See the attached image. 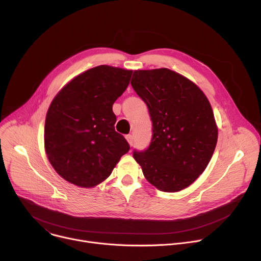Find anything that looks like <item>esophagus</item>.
Segmentation results:
<instances>
[{
  "label": "esophagus",
  "mask_w": 261,
  "mask_h": 261,
  "mask_svg": "<svg viewBox=\"0 0 261 261\" xmlns=\"http://www.w3.org/2000/svg\"><path fill=\"white\" fill-rule=\"evenodd\" d=\"M126 138H127L129 144L132 146V145H133V142H134V137H133V135H132V134H129V135L126 136Z\"/></svg>",
  "instance_id": "1"
}]
</instances>
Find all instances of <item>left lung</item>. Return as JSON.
<instances>
[{"label":"left lung","mask_w":261,"mask_h":261,"mask_svg":"<svg viewBox=\"0 0 261 261\" xmlns=\"http://www.w3.org/2000/svg\"><path fill=\"white\" fill-rule=\"evenodd\" d=\"M131 86L146 104L152 139L133 151L144 177L164 192L190 186L206 168L217 144L212 106L202 91L166 68L134 71Z\"/></svg>","instance_id":"left-lung-1"}]
</instances>
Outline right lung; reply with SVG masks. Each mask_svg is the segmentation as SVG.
<instances>
[{
    "instance_id": "right-lung-1",
    "label": "right lung",
    "mask_w": 261,
    "mask_h": 261,
    "mask_svg": "<svg viewBox=\"0 0 261 261\" xmlns=\"http://www.w3.org/2000/svg\"><path fill=\"white\" fill-rule=\"evenodd\" d=\"M132 71L101 65L73 79L53 100L44 144L55 170L80 187L107 178L130 145L115 130V101L129 86Z\"/></svg>"
}]
</instances>
